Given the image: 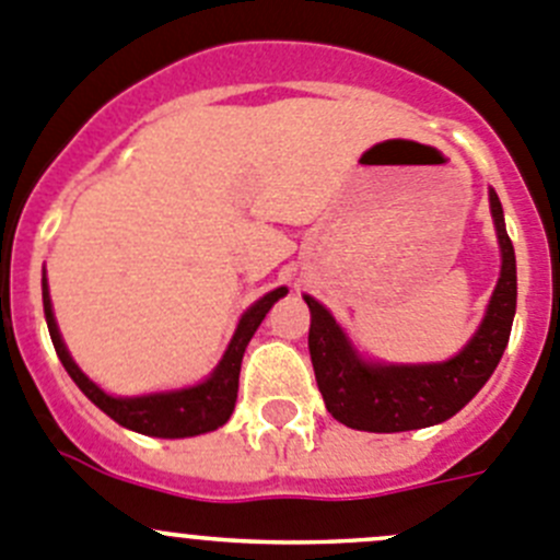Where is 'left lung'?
<instances>
[{"instance_id": "1", "label": "left lung", "mask_w": 560, "mask_h": 560, "mask_svg": "<svg viewBox=\"0 0 560 560\" xmlns=\"http://www.w3.org/2000/svg\"><path fill=\"white\" fill-rule=\"evenodd\" d=\"M503 265L489 310L475 337L447 362H364L331 312L304 295L312 312L310 353L326 409L342 425L370 433H398L451 420L489 381L511 337L516 312V256L505 232L498 192L489 190Z\"/></svg>"}]
</instances>
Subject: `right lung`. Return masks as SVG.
<instances>
[{"label": "right lung", "instance_id": "add662e5", "mask_svg": "<svg viewBox=\"0 0 560 560\" xmlns=\"http://www.w3.org/2000/svg\"><path fill=\"white\" fill-rule=\"evenodd\" d=\"M287 295V287L268 292L259 298L237 323L232 342H229L226 353H223L221 364L212 370L207 381L187 389L174 392H154V395H140V398H113L104 389H98L71 359L66 351V342L60 337V328L55 323V312H51V298L49 284H46V270H44V312H46V326H49V337L55 342V351L60 357L66 373L74 378V384L85 392L88 398L98 406L107 417H113L118 425L129 428V431L145 433V436H160V439H185L198 436V433L215 431L223 422L232 417L234 404H237V386H240V364H243V353L248 348L250 337L265 320L270 306Z\"/></svg>", "mask_w": 560, "mask_h": 560}]
</instances>
